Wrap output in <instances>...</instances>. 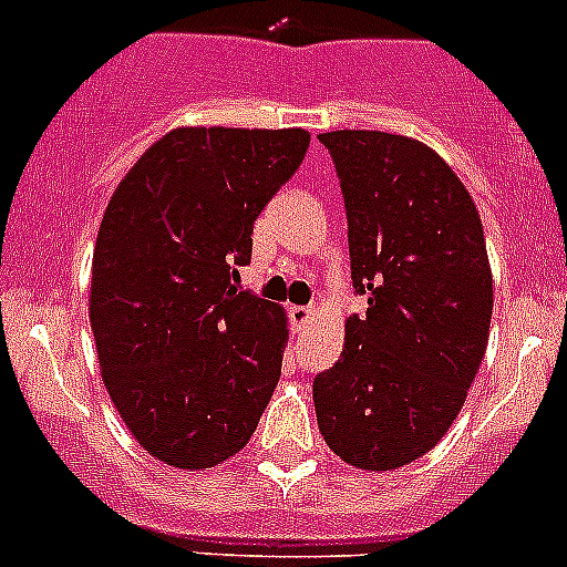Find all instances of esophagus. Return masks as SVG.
Listing matches in <instances>:
<instances>
[{
  "label": "esophagus",
  "instance_id": "obj_1",
  "mask_svg": "<svg viewBox=\"0 0 567 567\" xmlns=\"http://www.w3.org/2000/svg\"><path fill=\"white\" fill-rule=\"evenodd\" d=\"M288 312H290V320H293L296 329H301V326L310 323L312 312H316V310H312V307H299V305H296V307H290Z\"/></svg>",
  "mask_w": 567,
  "mask_h": 567
}]
</instances>
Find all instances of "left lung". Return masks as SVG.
Masks as SVG:
<instances>
[{
	"label": "left lung",
	"instance_id": "obj_1",
	"mask_svg": "<svg viewBox=\"0 0 567 567\" xmlns=\"http://www.w3.org/2000/svg\"><path fill=\"white\" fill-rule=\"evenodd\" d=\"M318 140L346 199L353 288L368 296L312 384L318 427L346 463L390 472L442 442L483 362L494 310L483 225L422 142L348 128Z\"/></svg>",
	"mask_w": 567,
	"mask_h": 567
}]
</instances>
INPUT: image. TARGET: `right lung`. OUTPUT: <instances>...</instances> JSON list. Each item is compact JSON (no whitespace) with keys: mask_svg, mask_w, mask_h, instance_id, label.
Returning a JSON list of instances; mask_svg holds the SVG:
<instances>
[{"mask_svg":"<svg viewBox=\"0 0 567 567\" xmlns=\"http://www.w3.org/2000/svg\"><path fill=\"white\" fill-rule=\"evenodd\" d=\"M307 147L305 128H175L109 199L90 285L95 348L125 427L169 466L233 458L271 400L288 318L238 290V266Z\"/></svg>","mask_w":567,"mask_h":567,"instance_id":"add662e5","label":"right lung"}]
</instances>
